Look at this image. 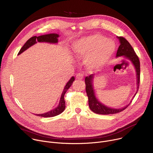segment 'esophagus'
Wrapping results in <instances>:
<instances>
[{
    "label": "esophagus",
    "instance_id": "obj_1",
    "mask_svg": "<svg viewBox=\"0 0 153 153\" xmlns=\"http://www.w3.org/2000/svg\"><path fill=\"white\" fill-rule=\"evenodd\" d=\"M83 77H84L83 74L82 73H79L77 74V75L76 76V78L77 79H80H80H82L83 78Z\"/></svg>",
    "mask_w": 153,
    "mask_h": 153
}]
</instances>
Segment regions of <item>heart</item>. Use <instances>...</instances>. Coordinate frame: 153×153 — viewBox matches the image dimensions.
I'll return each instance as SVG.
<instances>
[{
  "instance_id": "heart-1",
  "label": "heart",
  "mask_w": 153,
  "mask_h": 153,
  "mask_svg": "<svg viewBox=\"0 0 153 153\" xmlns=\"http://www.w3.org/2000/svg\"><path fill=\"white\" fill-rule=\"evenodd\" d=\"M116 50L115 43L100 34H93L82 37L73 45L74 55L79 59H85L90 69H98L108 61Z\"/></svg>"
}]
</instances>
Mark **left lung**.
<instances>
[{"label":"left lung","instance_id":"8db88e82","mask_svg":"<svg viewBox=\"0 0 153 153\" xmlns=\"http://www.w3.org/2000/svg\"><path fill=\"white\" fill-rule=\"evenodd\" d=\"M119 39L120 42V45L117 50L116 53V57L119 56H124L125 57L128 59L132 62L133 65H134V67L136 68V71L137 73V90L136 93L137 94L139 86V82H140V61L139 59L138 56L136 54L134 49L130 45V43L128 42V40L124 38L123 37L120 36L117 37ZM94 77V74H91L90 76H86L85 77V85H86V92L87 96L88 97V104L91 110L99 114H114L118 113H120L123 111L125 109H126L129 105H126V106L119 108V109H114L110 107H107L105 105H103L102 103L99 102L96 99L94 91L93 89V79ZM134 95V96H136Z\"/></svg>","mask_w":153,"mask_h":153}]
</instances>
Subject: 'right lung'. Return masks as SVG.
<instances>
[{
    "instance_id": "1",
    "label": "right lung",
    "mask_w": 153,
    "mask_h": 153,
    "mask_svg": "<svg viewBox=\"0 0 153 153\" xmlns=\"http://www.w3.org/2000/svg\"><path fill=\"white\" fill-rule=\"evenodd\" d=\"M59 34H45L42 35L40 36H34L29 39L27 42L25 43L24 45L22 47V48L20 50L18 55L21 54L25 51L26 50H27L28 48L31 47L32 45H34L35 43H37V40L39 42H48V43H56L58 42V38ZM74 81V77H72L70 80L67 82V85H65V88L63 89V91L62 92L60 100L59 102V104L57 108H56L54 110L47 112L44 114H36V116H40V117H54L56 116H57L62 113L65 109V102L64 100V96L65 93L67 91V90L69 89L70 87L72 85L73 82Z\"/></svg>"
}]
</instances>
